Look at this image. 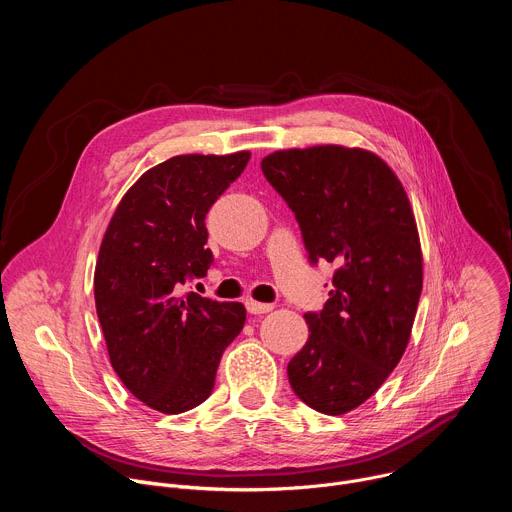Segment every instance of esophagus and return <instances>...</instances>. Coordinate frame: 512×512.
Instances as JSON below:
<instances>
[{
    "instance_id": "1",
    "label": "esophagus",
    "mask_w": 512,
    "mask_h": 512,
    "mask_svg": "<svg viewBox=\"0 0 512 512\" xmlns=\"http://www.w3.org/2000/svg\"><path fill=\"white\" fill-rule=\"evenodd\" d=\"M245 308H247L249 314H267V312L273 310L271 304H261V302H255V300H247Z\"/></svg>"
}]
</instances>
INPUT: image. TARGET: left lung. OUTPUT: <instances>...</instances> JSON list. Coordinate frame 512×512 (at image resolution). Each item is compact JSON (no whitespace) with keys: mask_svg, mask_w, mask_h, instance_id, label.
Wrapping results in <instances>:
<instances>
[{"mask_svg":"<svg viewBox=\"0 0 512 512\" xmlns=\"http://www.w3.org/2000/svg\"><path fill=\"white\" fill-rule=\"evenodd\" d=\"M261 170L296 214L310 263H336L330 300L304 314L310 336L287 379L308 407L342 415L385 383L407 348L423 287L413 210L367 150H283Z\"/></svg>","mask_w":512,"mask_h":512,"instance_id":"left-lung-1","label":"left lung"}]
</instances>
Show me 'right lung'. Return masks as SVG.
I'll return each mask as SVG.
<instances>
[{
    "instance_id": "1",
    "label": "right lung",
    "mask_w": 512,
    "mask_h": 512,
    "mask_svg": "<svg viewBox=\"0 0 512 512\" xmlns=\"http://www.w3.org/2000/svg\"><path fill=\"white\" fill-rule=\"evenodd\" d=\"M251 154L174 156L121 198L99 249L95 304L111 367L148 407L176 415L208 399L245 306L182 285L212 265L206 212Z\"/></svg>"
}]
</instances>
